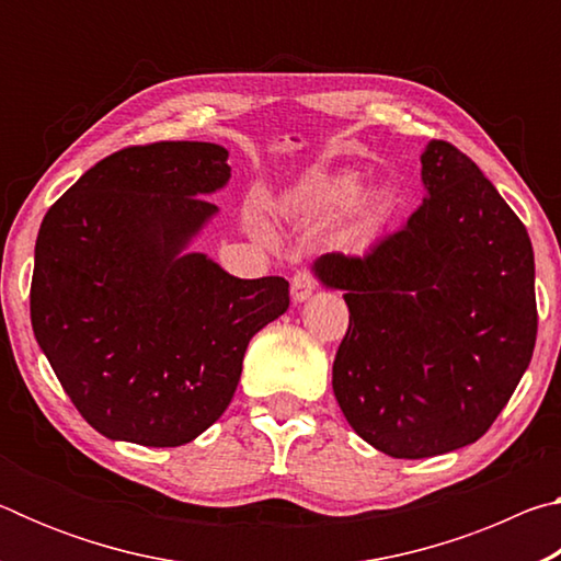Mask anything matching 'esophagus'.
<instances>
[{
	"label": "esophagus",
	"mask_w": 561,
	"mask_h": 561,
	"mask_svg": "<svg viewBox=\"0 0 561 561\" xmlns=\"http://www.w3.org/2000/svg\"><path fill=\"white\" fill-rule=\"evenodd\" d=\"M314 287H317L314 274L307 272V270L297 272V274H294V277H291V301H294V304L307 301V299L311 297V294H314Z\"/></svg>",
	"instance_id": "obj_1"
}]
</instances>
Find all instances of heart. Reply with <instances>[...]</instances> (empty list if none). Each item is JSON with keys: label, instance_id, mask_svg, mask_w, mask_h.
Segmentation results:
<instances>
[{"label": "heart", "instance_id": "obj_1", "mask_svg": "<svg viewBox=\"0 0 561 561\" xmlns=\"http://www.w3.org/2000/svg\"><path fill=\"white\" fill-rule=\"evenodd\" d=\"M360 187H364V180L358 173H336L327 178H317L311 183L301 185L294 190L289 197V205L294 210L319 215V217H331L348 210L351 205L356 203L360 195ZM388 205L386 195H378L374 201V215L383 213Z\"/></svg>", "mask_w": 561, "mask_h": 561}]
</instances>
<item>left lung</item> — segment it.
Returning <instances> with one entry per match:
<instances>
[{"instance_id": "8db88e82", "label": "left lung", "mask_w": 561, "mask_h": 561, "mask_svg": "<svg viewBox=\"0 0 561 561\" xmlns=\"http://www.w3.org/2000/svg\"><path fill=\"white\" fill-rule=\"evenodd\" d=\"M425 201L364 257L321 254L348 329L334 396L360 438L391 458H433L495 423L537 341L535 252L495 185L445 140L421 156Z\"/></svg>"}]
</instances>
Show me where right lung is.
Masks as SVG:
<instances>
[{
    "mask_svg": "<svg viewBox=\"0 0 561 561\" xmlns=\"http://www.w3.org/2000/svg\"><path fill=\"white\" fill-rule=\"evenodd\" d=\"M227 150L130 146L44 215L32 327L66 396L111 440L175 448L225 413L250 339L289 309L284 277L237 279L183 252L230 180Z\"/></svg>",
    "mask_w": 561,
    "mask_h": 561,
    "instance_id": "obj_1",
    "label": "right lung"
}]
</instances>
